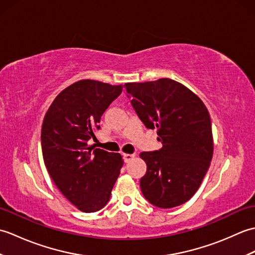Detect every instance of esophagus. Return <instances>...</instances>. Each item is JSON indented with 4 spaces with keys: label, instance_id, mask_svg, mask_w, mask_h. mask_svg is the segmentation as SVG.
Masks as SVG:
<instances>
[{
    "label": "esophagus",
    "instance_id": "1",
    "mask_svg": "<svg viewBox=\"0 0 255 255\" xmlns=\"http://www.w3.org/2000/svg\"><path fill=\"white\" fill-rule=\"evenodd\" d=\"M123 158H124V161L125 162H126V163H128V162H130L133 158H134V154L132 153H130V154H129V153H125L124 155H123Z\"/></svg>",
    "mask_w": 255,
    "mask_h": 255
}]
</instances>
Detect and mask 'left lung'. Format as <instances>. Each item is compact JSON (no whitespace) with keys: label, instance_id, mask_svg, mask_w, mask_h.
<instances>
[{"label":"left lung","instance_id":"8db88e82","mask_svg":"<svg viewBox=\"0 0 255 255\" xmlns=\"http://www.w3.org/2000/svg\"><path fill=\"white\" fill-rule=\"evenodd\" d=\"M144 126L158 128L162 148L140 153L147 172L140 188L160 208L180 206L196 193L214 152L209 113L199 97L171 79L126 83Z\"/></svg>","mask_w":255,"mask_h":255}]
</instances>
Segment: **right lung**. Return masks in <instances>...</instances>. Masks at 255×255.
<instances>
[{
	"mask_svg": "<svg viewBox=\"0 0 255 255\" xmlns=\"http://www.w3.org/2000/svg\"><path fill=\"white\" fill-rule=\"evenodd\" d=\"M123 85L81 80L52 102L41 127L45 165L63 196L84 213L102 209L123 166V156L89 147L101 117Z\"/></svg>",
	"mask_w": 255,
	"mask_h": 255,
	"instance_id": "add662e5",
	"label": "right lung"
}]
</instances>
